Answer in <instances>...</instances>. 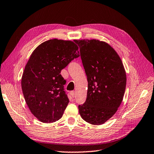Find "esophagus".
Instances as JSON below:
<instances>
[{"label":"esophagus","mask_w":154,"mask_h":154,"mask_svg":"<svg viewBox=\"0 0 154 154\" xmlns=\"http://www.w3.org/2000/svg\"><path fill=\"white\" fill-rule=\"evenodd\" d=\"M70 95L72 96V97H74V96H75V92L73 91H71V92H70Z\"/></svg>","instance_id":"esophagus-1"}]
</instances>
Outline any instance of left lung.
I'll use <instances>...</instances> for the list:
<instances>
[{"mask_svg":"<svg viewBox=\"0 0 154 154\" xmlns=\"http://www.w3.org/2000/svg\"><path fill=\"white\" fill-rule=\"evenodd\" d=\"M88 82L87 99L78 106L84 121L102 125L120 106L126 87L122 60L108 43L96 39L76 40Z\"/></svg>","mask_w":154,"mask_h":154,"instance_id":"1","label":"left lung"}]
</instances>
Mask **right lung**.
<instances>
[{"label": "right lung", "instance_id": "right-lung-1", "mask_svg": "<svg viewBox=\"0 0 154 154\" xmlns=\"http://www.w3.org/2000/svg\"><path fill=\"white\" fill-rule=\"evenodd\" d=\"M76 40L51 39L37 47L30 56L21 78V88L31 113L43 123L63 116L69 100L61 71L80 56Z\"/></svg>", "mask_w": 154, "mask_h": 154}]
</instances>
